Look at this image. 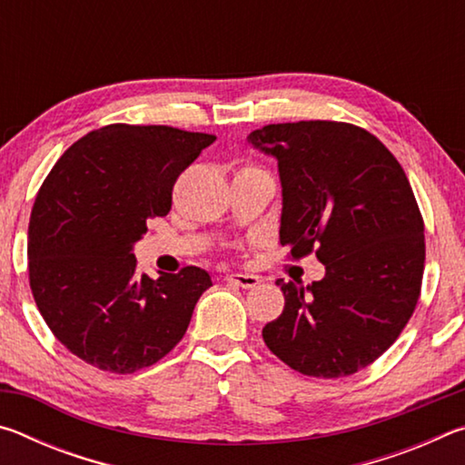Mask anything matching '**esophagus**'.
Segmentation results:
<instances>
[{
	"label": "esophagus",
	"instance_id": "1",
	"mask_svg": "<svg viewBox=\"0 0 465 465\" xmlns=\"http://www.w3.org/2000/svg\"><path fill=\"white\" fill-rule=\"evenodd\" d=\"M225 281L235 282V285L242 289H252L261 282V277H256V274H248V272H232V274H227Z\"/></svg>",
	"mask_w": 465,
	"mask_h": 465
}]
</instances>
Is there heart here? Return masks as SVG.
<instances>
[{
  "mask_svg": "<svg viewBox=\"0 0 465 465\" xmlns=\"http://www.w3.org/2000/svg\"><path fill=\"white\" fill-rule=\"evenodd\" d=\"M243 170H248V168H243Z\"/></svg>",
  "mask_w": 465,
  "mask_h": 465,
  "instance_id": "1",
  "label": "heart"
}]
</instances>
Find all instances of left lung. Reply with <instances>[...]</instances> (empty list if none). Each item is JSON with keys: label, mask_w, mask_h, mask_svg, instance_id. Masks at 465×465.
<instances>
[{"label": "left lung", "mask_w": 465, "mask_h": 465, "mask_svg": "<svg viewBox=\"0 0 465 465\" xmlns=\"http://www.w3.org/2000/svg\"><path fill=\"white\" fill-rule=\"evenodd\" d=\"M248 143L277 157L279 238L302 258L316 250L322 281H277L285 308L262 328L269 349L312 377L371 365L402 332L424 271V223L396 157L349 123L299 121L252 131Z\"/></svg>", "instance_id": "obj_1"}]
</instances>
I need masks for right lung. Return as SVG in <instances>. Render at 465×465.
<instances>
[{"label": "right lung", "mask_w": 465, "mask_h": 465, "mask_svg": "<svg viewBox=\"0 0 465 465\" xmlns=\"http://www.w3.org/2000/svg\"><path fill=\"white\" fill-rule=\"evenodd\" d=\"M215 141L166 124H106L67 149L45 178L28 225V277L54 338L85 363L135 373L183 341L213 282L186 266L149 279L133 254L147 222Z\"/></svg>", "instance_id": "right-lung-1"}]
</instances>
